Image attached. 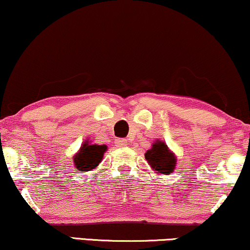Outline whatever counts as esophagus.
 Segmentation results:
<instances>
[{"instance_id":"1","label":"esophagus","mask_w":250,"mask_h":250,"mask_svg":"<svg viewBox=\"0 0 250 250\" xmlns=\"http://www.w3.org/2000/svg\"><path fill=\"white\" fill-rule=\"evenodd\" d=\"M115 144H116L117 147H125V146H127V140H126V139H117Z\"/></svg>"}]
</instances>
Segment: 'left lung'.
<instances>
[{
    "mask_svg": "<svg viewBox=\"0 0 250 250\" xmlns=\"http://www.w3.org/2000/svg\"><path fill=\"white\" fill-rule=\"evenodd\" d=\"M145 159L156 174L169 175L175 170L177 158L162 140H155L145 153Z\"/></svg>",
    "mask_w": 250,
    "mask_h": 250,
    "instance_id": "obj_1",
    "label": "left lung"
}]
</instances>
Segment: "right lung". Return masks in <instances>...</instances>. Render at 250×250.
<instances>
[{"label": "right lung", "instance_id": "right-lung-1", "mask_svg": "<svg viewBox=\"0 0 250 250\" xmlns=\"http://www.w3.org/2000/svg\"><path fill=\"white\" fill-rule=\"evenodd\" d=\"M107 147L105 145H91L90 141L85 140L81 145L78 153L74 154V167L80 171H90L100 165Z\"/></svg>", "mask_w": 250, "mask_h": 250}]
</instances>
